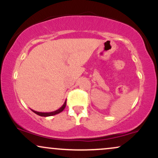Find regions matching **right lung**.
I'll return each mask as SVG.
<instances>
[{
    "label": "right lung",
    "mask_w": 158,
    "mask_h": 158,
    "mask_svg": "<svg viewBox=\"0 0 158 158\" xmlns=\"http://www.w3.org/2000/svg\"><path fill=\"white\" fill-rule=\"evenodd\" d=\"M66 102L67 101H65L64 104H63V106H61L60 108H59L58 110H54V111H52V112H39V111H35V110H32L34 112V113L38 114V115L41 116V117H50V116H53L57 114L61 113V112L64 109L65 107H66Z\"/></svg>",
    "instance_id": "add662e5"
}]
</instances>
